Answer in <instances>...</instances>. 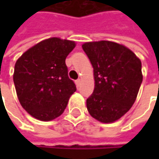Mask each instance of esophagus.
I'll list each match as a JSON object with an SVG mask.
<instances>
[{"label": "esophagus", "instance_id": "esophagus-1", "mask_svg": "<svg viewBox=\"0 0 159 159\" xmlns=\"http://www.w3.org/2000/svg\"><path fill=\"white\" fill-rule=\"evenodd\" d=\"M80 84H81V79H77L75 81V84H76V86L78 87L80 85Z\"/></svg>", "mask_w": 159, "mask_h": 159}]
</instances>
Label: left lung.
Segmentation results:
<instances>
[{"mask_svg":"<svg viewBox=\"0 0 159 159\" xmlns=\"http://www.w3.org/2000/svg\"><path fill=\"white\" fill-rule=\"evenodd\" d=\"M82 48L94 68L95 88L86 99L89 114L111 123L134 103L143 81L139 58L123 45L107 41L86 42Z\"/></svg>","mask_w":159,"mask_h":159,"instance_id":"obj_1","label":"left lung"}]
</instances>
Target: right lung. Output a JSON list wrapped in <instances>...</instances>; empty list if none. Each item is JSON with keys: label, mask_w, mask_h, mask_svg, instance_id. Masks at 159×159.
Returning <instances> with one entry per match:
<instances>
[{"label": "right lung", "mask_w": 159, "mask_h": 159, "mask_svg": "<svg viewBox=\"0 0 159 159\" xmlns=\"http://www.w3.org/2000/svg\"><path fill=\"white\" fill-rule=\"evenodd\" d=\"M75 47V41L50 38L27 49L16 61V94L22 107L34 118L48 121L61 116L76 91L65 64Z\"/></svg>", "instance_id": "right-lung-1"}]
</instances>
